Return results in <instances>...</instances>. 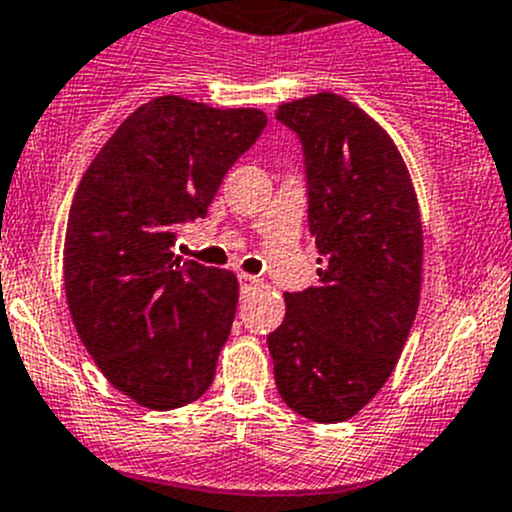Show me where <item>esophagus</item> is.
I'll use <instances>...</instances> for the list:
<instances>
[{
	"label": "esophagus",
	"mask_w": 512,
	"mask_h": 512,
	"mask_svg": "<svg viewBox=\"0 0 512 512\" xmlns=\"http://www.w3.org/2000/svg\"><path fill=\"white\" fill-rule=\"evenodd\" d=\"M240 285H242V290H255V288H260L262 280L257 278V275H247V272H242Z\"/></svg>",
	"instance_id": "esophagus-1"
}]
</instances>
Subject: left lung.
I'll return each instance as SVG.
<instances>
[{
    "mask_svg": "<svg viewBox=\"0 0 512 512\" xmlns=\"http://www.w3.org/2000/svg\"><path fill=\"white\" fill-rule=\"evenodd\" d=\"M278 121L303 141L318 285L285 293L267 336L275 384L310 422H346L374 399L409 338L422 293L417 191L389 133L356 103L315 93Z\"/></svg>",
    "mask_w": 512,
    "mask_h": 512,
    "instance_id": "left-lung-1",
    "label": "left lung"
}]
</instances>
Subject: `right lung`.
Masks as SVG:
<instances>
[{"label": "right lung", "mask_w": 512, "mask_h": 512, "mask_svg": "<svg viewBox=\"0 0 512 512\" xmlns=\"http://www.w3.org/2000/svg\"><path fill=\"white\" fill-rule=\"evenodd\" d=\"M257 108L148 100L80 179L62 250L75 331L121 394L156 412L212 386L240 298L237 275L181 260L176 227L207 214L265 128Z\"/></svg>", "instance_id": "add662e5"}]
</instances>
